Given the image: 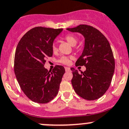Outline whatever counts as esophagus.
Here are the masks:
<instances>
[{
  "mask_svg": "<svg viewBox=\"0 0 129 129\" xmlns=\"http://www.w3.org/2000/svg\"><path fill=\"white\" fill-rule=\"evenodd\" d=\"M64 68H65V71H70V68L67 67V66L64 67Z\"/></svg>",
  "mask_w": 129,
  "mask_h": 129,
  "instance_id": "1",
  "label": "esophagus"
}]
</instances>
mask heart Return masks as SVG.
<instances>
[{
    "instance_id": "b5f03b06",
    "label": "heart",
    "mask_w": 129,
    "mask_h": 129,
    "mask_svg": "<svg viewBox=\"0 0 129 129\" xmlns=\"http://www.w3.org/2000/svg\"><path fill=\"white\" fill-rule=\"evenodd\" d=\"M63 39L65 41L68 42L70 44H71V46H74L78 42V39L75 36L73 35V34H66V36H64V37L63 38ZM51 49L52 51L54 53H56L58 51V48L56 46V44L55 43H53L51 46ZM73 59L72 56H63L61 57L59 59H58V61L59 63H61L63 64H70L71 63V59Z\"/></svg>"
}]
</instances>
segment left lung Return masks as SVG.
Here are the masks:
<instances>
[{"label":"left lung","mask_w":129,"mask_h":129,"mask_svg":"<svg viewBox=\"0 0 129 129\" xmlns=\"http://www.w3.org/2000/svg\"><path fill=\"white\" fill-rule=\"evenodd\" d=\"M85 37V48L76 66H85L86 70L78 73L73 68L71 84L75 92L83 99L94 100L105 93L109 88L115 70V59L110 43L96 28L86 24L67 28Z\"/></svg>","instance_id":"1"}]
</instances>
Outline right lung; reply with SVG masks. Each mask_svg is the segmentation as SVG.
Returning a JSON list of instances; mask_svg holds the SVG:
<instances>
[{
  "mask_svg": "<svg viewBox=\"0 0 129 129\" xmlns=\"http://www.w3.org/2000/svg\"><path fill=\"white\" fill-rule=\"evenodd\" d=\"M63 29L36 27L27 32L17 44L14 73L24 93L38 104H46L58 94L65 72L56 65L52 71L44 68L46 59L53 56L51 46Z\"/></svg>",
  "mask_w": 129,
  "mask_h": 129,
  "instance_id": "1",
  "label": "right lung"
}]
</instances>
